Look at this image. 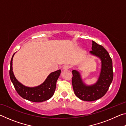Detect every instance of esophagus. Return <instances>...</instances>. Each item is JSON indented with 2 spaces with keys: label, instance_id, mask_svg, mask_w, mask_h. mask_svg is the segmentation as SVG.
I'll use <instances>...</instances> for the list:
<instances>
[{
  "label": "esophagus",
  "instance_id": "1",
  "mask_svg": "<svg viewBox=\"0 0 126 126\" xmlns=\"http://www.w3.org/2000/svg\"><path fill=\"white\" fill-rule=\"evenodd\" d=\"M69 68V66L68 65H64L63 66V69L67 70Z\"/></svg>",
  "mask_w": 126,
  "mask_h": 126
}]
</instances>
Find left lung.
<instances>
[{
  "mask_svg": "<svg viewBox=\"0 0 126 126\" xmlns=\"http://www.w3.org/2000/svg\"><path fill=\"white\" fill-rule=\"evenodd\" d=\"M90 53L101 61V69L97 82L88 86L83 81L80 73L77 70L72 71V86L77 97L85 101H94L104 96L107 92L113 78L112 61L109 53L103 46L92 40Z\"/></svg>",
  "mask_w": 126,
  "mask_h": 126,
  "instance_id": "1",
  "label": "left lung"
}]
</instances>
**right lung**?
Returning a JSON list of instances; mask_svg holds the SVG:
<instances>
[{"instance_id":"right-lung-1","label":"right lung","mask_w":126,"mask_h":126,"mask_svg":"<svg viewBox=\"0 0 126 126\" xmlns=\"http://www.w3.org/2000/svg\"><path fill=\"white\" fill-rule=\"evenodd\" d=\"M14 54L10 61L9 75L12 82L19 95L24 99L34 102H42L50 99L54 94L57 81L61 73V70L51 73L45 81L39 86L35 87H26L20 83L14 75L12 61Z\"/></svg>"}]
</instances>
